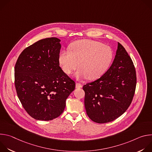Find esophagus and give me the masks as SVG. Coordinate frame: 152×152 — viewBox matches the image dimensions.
<instances>
[{"label":"esophagus","mask_w":152,"mask_h":152,"mask_svg":"<svg viewBox=\"0 0 152 152\" xmlns=\"http://www.w3.org/2000/svg\"><path fill=\"white\" fill-rule=\"evenodd\" d=\"M82 85L80 84V83H76V88H82Z\"/></svg>","instance_id":"obj_1"}]
</instances>
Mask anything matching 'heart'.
Returning <instances> with one entry per match:
<instances>
[{"label": "heart", "mask_w": 152, "mask_h": 152, "mask_svg": "<svg viewBox=\"0 0 152 152\" xmlns=\"http://www.w3.org/2000/svg\"><path fill=\"white\" fill-rule=\"evenodd\" d=\"M113 59L112 49L101 42L92 39H80L72 43L70 51L63 50L59 55V62L63 71L75 74L79 79L94 80L102 77L109 69Z\"/></svg>", "instance_id": "1"}]
</instances>
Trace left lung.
<instances>
[{
    "label": "left lung",
    "mask_w": 152,
    "mask_h": 152,
    "mask_svg": "<svg viewBox=\"0 0 152 152\" xmlns=\"http://www.w3.org/2000/svg\"><path fill=\"white\" fill-rule=\"evenodd\" d=\"M137 84L134 63L118 42L111 66L99 79L83 85L85 107L89 118L97 123L114 121L131 104Z\"/></svg>",
    "instance_id": "obj_1"
}]
</instances>
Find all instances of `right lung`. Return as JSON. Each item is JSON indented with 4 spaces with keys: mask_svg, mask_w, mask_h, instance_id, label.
Listing matches in <instances>:
<instances>
[{
    "mask_svg": "<svg viewBox=\"0 0 152 152\" xmlns=\"http://www.w3.org/2000/svg\"><path fill=\"white\" fill-rule=\"evenodd\" d=\"M60 41L55 37L40 39L21 52L15 64L18 97L28 114L37 120L59 117L75 89V82L59 67Z\"/></svg>",
    "mask_w": 152,
    "mask_h": 152,
    "instance_id": "1",
    "label": "right lung"
}]
</instances>
